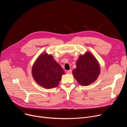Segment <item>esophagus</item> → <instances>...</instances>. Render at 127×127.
I'll return each mask as SVG.
<instances>
[{
  "instance_id": "obj_1",
  "label": "esophagus",
  "mask_w": 127,
  "mask_h": 127,
  "mask_svg": "<svg viewBox=\"0 0 127 127\" xmlns=\"http://www.w3.org/2000/svg\"><path fill=\"white\" fill-rule=\"evenodd\" d=\"M71 72H72V70H71L70 69V70H67V71H66V73L68 74H71Z\"/></svg>"
}]
</instances>
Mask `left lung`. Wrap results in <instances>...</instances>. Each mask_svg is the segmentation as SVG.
Masks as SVG:
<instances>
[{"instance_id":"8db88e82","label":"left lung","mask_w":127,"mask_h":127,"mask_svg":"<svg viewBox=\"0 0 127 127\" xmlns=\"http://www.w3.org/2000/svg\"><path fill=\"white\" fill-rule=\"evenodd\" d=\"M72 73L80 85L87 86L96 80L100 74V66L94 56L87 52L79 56Z\"/></svg>"}]
</instances>
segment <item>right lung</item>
I'll list each match as a JSON object with an SVG mask.
<instances>
[{
	"label": "right lung",
	"mask_w": 127,
	"mask_h": 127,
	"mask_svg": "<svg viewBox=\"0 0 127 127\" xmlns=\"http://www.w3.org/2000/svg\"><path fill=\"white\" fill-rule=\"evenodd\" d=\"M32 74L37 83L46 89L58 86L64 71L51 55L41 54L33 64Z\"/></svg>",
	"instance_id": "obj_1"
}]
</instances>
